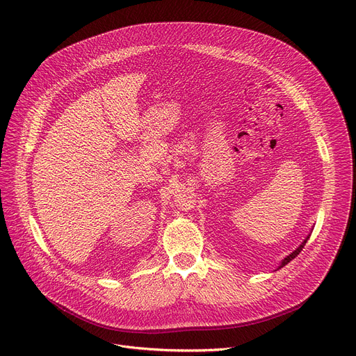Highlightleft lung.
I'll use <instances>...</instances> for the list:
<instances>
[{
    "mask_svg": "<svg viewBox=\"0 0 356 356\" xmlns=\"http://www.w3.org/2000/svg\"><path fill=\"white\" fill-rule=\"evenodd\" d=\"M309 238H310V234L306 236V239L302 242L300 245H298V247H297V248H296V250H294L291 254H289V255H287V257H286V258L282 261V264H280V266L277 267V270H280V268H283L284 266H287V264L290 263V261H291L293 258H296L298 254H300V252H302V250L305 248V245H306V242H307V239H309Z\"/></svg>",
    "mask_w": 356,
    "mask_h": 356,
    "instance_id": "left-lung-1",
    "label": "left lung"
}]
</instances>
